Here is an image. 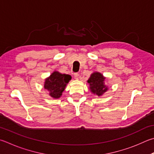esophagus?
Segmentation results:
<instances>
[{
	"instance_id": "obj_1",
	"label": "esophagus",
	"mask_w": 154,
	"mask_h": 154,
	"mask_svg": "<svg viewBox=\"0 0 154 154\" xmlns=\"http://www.w3.org/2000/svg\"><path fill=\"white\" fill-rule=\"evenodd\" d=\"M79 74L78 73V72H75V73L74 74V77L75 79H79Z\"/></svg>"
}]
</instances>
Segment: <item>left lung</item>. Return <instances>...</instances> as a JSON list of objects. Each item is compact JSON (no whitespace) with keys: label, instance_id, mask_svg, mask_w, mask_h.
<instances>
[{"label":"left lung","instance_id":"1","mask_svg":"<svg viewBox=\"0 0 154 154\" xmlns=\"http://www.w3.org/2000/svg\"><path fill=\"white\" fill-rule=\"evenodd\" d=\"M105 77L98 72H95L91 74L88 82L90 86V90L97 96H101L105 91L108 90L107 87L104 85V81Z\"/></svg>","mask_w":154,"mask_h":154}]
</instances>
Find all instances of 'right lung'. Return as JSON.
<instances>
[{"label": "right lung", "instance_id": "1", "mask_svg": "<svg viewBox=\"0 0 154 154\" xmlns=\"http://www.w3.org/2000/svg\"><path fill=\"white\" fill-rule=\"evenodd\" d=\"M71 79V75L61 74L55 71L46 79L44 88L50 91V96L54 98H58L62 96L63 91Z\"/></svg>", "mask_w": 154, "mask_h": 154}]
</instances>
